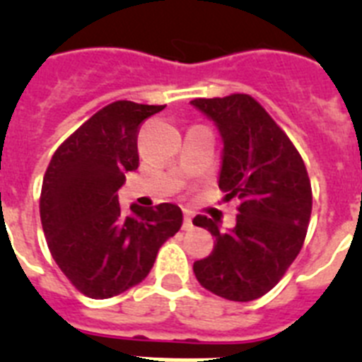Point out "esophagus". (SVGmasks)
<instances>
[{"label": "esophagus", "instance_id": "obj_1", "mask_svg": "<svg viewBox=\"0 0 362 362\" xmlns=\"http://www.w3.org/2000/svg\"><path fill=\"white\" fill-rule=\"evenodd\" d=\"M192 228H194V223H192V216H190V212H185L183 230H192Z\"/></svg>", "mask_w": 362, "mask_h": 362}]
</instances>
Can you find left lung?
Wrapping results in <instances>:
<instances>
[{"label":"left lung","mask_w":362,"mask_h":362,"mask_svg":"<svg viewBox=\"0 0 362 362\" xmlns=\"http://www.w3.org/2000/svg\"><path fill=\"white\" fill-rule=\"evenodd\" d=\"M223 137L219 188L238 197V217L221 232L210 217H194L216 238L209 257L194 263L201 286L228 300L270 292L299 255L312 214V185L300 153L272 116L248 94L197 98Z\"/></svg>","instance_id":"1"}]
</instances>
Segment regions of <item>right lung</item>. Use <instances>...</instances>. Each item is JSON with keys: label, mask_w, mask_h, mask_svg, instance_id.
<instances>
[{"label": "right lung", "mask_w": 362, "mask_h": 362, "mask_svg": "<svg viewBox=\"0 0 362 362\" xmlns=\"http://www.w3.org/2000/svg\"><path fill=\"white\" fill-rule=\"evenodd\" d=\"M165 105L114 101L57 146L43 177L40 216L47 245L66 279L86 297L108 299L141 283L159 248L175 235L177 204L130 206L117 190L139 166L137 134Z\"/></svg>", "instance_id": "obj_1"}]
</instances>
